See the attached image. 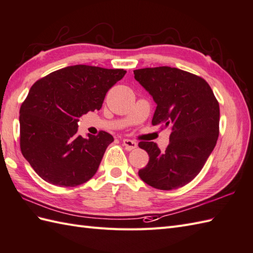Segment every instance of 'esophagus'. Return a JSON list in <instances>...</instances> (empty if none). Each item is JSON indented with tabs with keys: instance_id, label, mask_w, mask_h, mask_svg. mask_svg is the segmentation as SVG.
Returning <instances> with one entry per match:
<instances>
[{
	"instance_id": "esophagus-1",
	"label": "esophagus",
	"mask_w": 253,
	"mask_h": 253,
	"mask_svg": "<svg viewBox=\"0 0 253 253\" xmlns=\"http://www.w3.org/2000/svg\"><path fill=\"white\" fill-rule=\"evenodd\" d=\"M122 143H123V145L126 146L127 150H133V149H135V148H137V143L135 140H132V139L126 138V139L122 140Z\"/></svg>"
}]
</instances>
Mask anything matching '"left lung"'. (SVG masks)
I'll list each match as a JSON object with an SVG mask.
<instances>
[{
  "mask_svg": "<svg viewBox=\"0 0 253 253\" xmlns=\"http://www.w3.org/2000/svg\"><path fill=\"white\" fill-rule=\"evenodd\" d=\"M134 78L152 95L157 109L152 126L169 127V145L161 151L153 141H139L149 162L140 179L159 190L186 186L199 175L219 136L220 108L204 78L176 67H146Z\"/></svg>",
  "mask_w": 253,
  "mask_h": 253,
  "instance_id": "obj_1",
  "label": "left lung"
}]
</instances>
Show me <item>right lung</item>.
I'll use <instances>...</instances> for the list:
<instances>
[{"mask_svg": "<svg viewBox=\"0 0 253 253\" xmlns=\"http://www.w3.org/2000/svg\"><path fill=\"white\" fill-rule=\"evenodd\" d=\"M122 69L73 65L54 71L31 87L20 107V149L42 179L76 187L94 176L114 137L105 131L77 134L82 115L100 110Z\"/></svg>", "mask_w": 253, "mask_h": 253, "instance_id": "1", "label": "right lung"}]
</instances>
